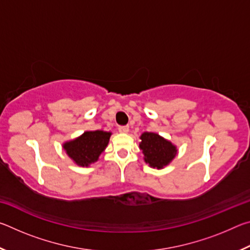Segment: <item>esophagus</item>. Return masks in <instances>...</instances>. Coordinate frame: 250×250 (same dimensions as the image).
I'll return each instance as SVG.
<instances>
[{
    "mask_svg": "<svg viewBox=\"0 0 250 250\" xmlns=\"http://www.w3.org/2000/svg\"><path fill=\"white\" fill-rule=\"evenodd\" d=\"M118 130H119V132H121V133H128L129 126L128 125H120L119 128H118Z\"/></svg>",
    "mask_w": 250,
    "mask_h": 250,
    "instance_id": "obj_1",
    "label": "esophagus"
}]
</instances>
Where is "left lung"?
Wrapping results in <instances>:
<instances>
[{
    "mask_svg": "<svg viewBox=\"0 0 250 250\" xmlns=\"http://www.w3.org/2000/svg\"><path fill=\"white\" fill-rule=\"evenodd\" d=\"M139 146L145 154L146 163L151 167L163 168L172 162L177 153L176 146L154 132H143Z\"/></svg>",
    "mask_w": 250,
    "mask_h": 250,
    "instance_id": "obj_1",
    "label": "left lung"
}]
</instances>
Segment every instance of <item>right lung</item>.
I'll use <instances>...</instances> for the list:
<instances>
[{"instance_id": "add662e5", "label": "right lung", "mask_w": 250, "mask_h": 250, "mask_svg": "<svg viewBox=\"0 0 250 250\" xmlns=\"http://www.w3.org/2000/svg\"><path fill=\"white\" fill-rule=\"evenodd\" d=\"M111 132L86 131L80 137L62 145L67 155L79 167H88L99 159L109 143Z\"/></svg>"}]
</instances>
